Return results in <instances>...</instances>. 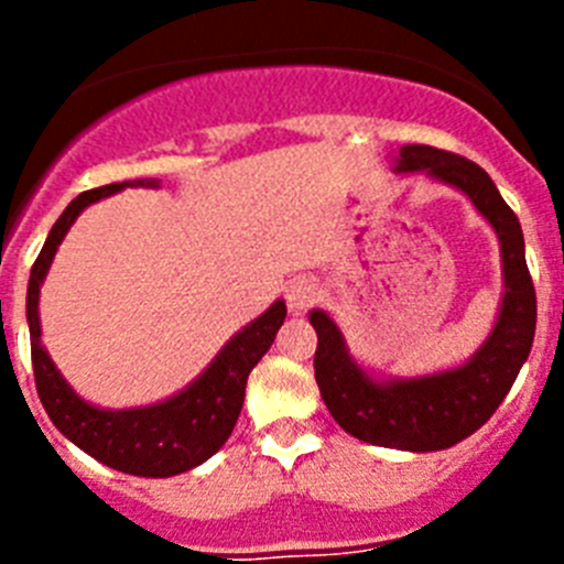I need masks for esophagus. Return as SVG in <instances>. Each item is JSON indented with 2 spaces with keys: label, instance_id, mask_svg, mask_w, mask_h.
<instances>
[{
  "label": "esophagus",
  "instance_id": "obj_1",
  "mask_svg": "<svg viewBox=\"0 0 564 564\" xmlns=\"http://www.w3.org/2000/svg\"><path fill=\"white\" fill-rule=\"evenodd\" d=\"M285 299H288V307L293 313H302L313 305L318 299V285L316 279L311 276H296L293 282H288L285 288Z\"/></svg>",
  "mask_w": 564,
  "mask_h": 564
}]
</instances>
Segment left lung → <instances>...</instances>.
<instances>
[{"label":"left lung","instance_id":"left-lung-1","mask_svg":"<svg viewBox=\"0 0 564 564\" xmlns=\"http://www.w3.org/2000/svg\"><path fill=\"white\" fill-rule=\"evenodd\" d=\"M395 172H426L435 181L460 188L491 223L500 239L506 279L495 330L463 367L435 376L378 381L352 361L336 322L325 311H311V325L318 336L313 370L318 392L344 432L387 449L437 452L475 435L508 395L534 344L536 293L525 265L520 220L477 163L443 149L410 143L398 149Z\"/></svg>","mask_w":564,"mask_h":564}]
</instances>
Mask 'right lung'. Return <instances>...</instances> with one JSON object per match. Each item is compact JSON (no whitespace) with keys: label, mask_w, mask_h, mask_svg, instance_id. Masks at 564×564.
<instances>
[{"label":"right lung","mask_w":564,"mask_h":564,"mask_svg":"<svg viewBox=\"0 0 564 564\" xmlns=\"http://www.w3.org/2000/svg\"><path fill=\"white\" fill-rule=\"evenodd\" d=\"M127 186H158L154 181L109 183L78 194L50 228L42 253L30 268L28 282V325H30V356H33V376L36 392L42 398L44 412L64 437L76 443L89 457L104 466L127 471L138 477H174L188 468L206 463L214 452L231 435L242 401H246L248 372L271 350L276 330L288 316L285 302L279 299L251 325L242 327L231 341L217 352L203 376L194 378L186 390L152 406L134 410H98L73 392L53 358L42 344L39 327V288L50 271V262L62 246L64 234L76 223L78 214L89 203L109 197Z\"/></svg>","instance_id":"right-lung-1"}]
</instances>
